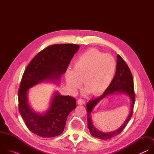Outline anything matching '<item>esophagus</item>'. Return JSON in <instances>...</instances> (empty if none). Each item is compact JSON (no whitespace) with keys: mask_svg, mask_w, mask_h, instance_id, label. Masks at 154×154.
Wrapping results in <instances>:
<instances>
[{"mask_svg":"<svg viewBox=\"0 0 154 154\" xmlns=\"http://www.w3.org/2000/svg\"><path fill=\"white\" fill-rule=\"evenodd\" d=\"M85 103V100L83 99H79L77 101V103L79 105H83Z\"/></svg>","mask_w":154,"mask_h":154,"instance_id":"esophagus-1","label":"esophagus"}]
</instances>
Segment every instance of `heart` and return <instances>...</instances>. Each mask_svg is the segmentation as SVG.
Segmentation results:
<instances>
[{
    "mask_svg": "<svg viewBox=\"0 0 154 154\" xmlns=\"http://www.w3.org/2000/svg\"><path fill=\"white\" fill-rule=\"evenodd\" d=\"M116 68V61L112 55L91 49L77 58L73 70L66 71V80L73 92L80 88L83 81L87 91L97 95L104 92L110 85Z\"/></svg>",
    "mask_w": 154,
    "mask_h": 154,
    "instance_id": "heart-1",
    "label": "heart"
}]
</instances>
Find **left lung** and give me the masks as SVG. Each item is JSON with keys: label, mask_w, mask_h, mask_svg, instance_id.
<instances>
[{"label": "left lung", "mask_w": 154, "mask_h": 154, "mask_svg": "<svg viewBox=\"0 0 154 154\" xmlns=\"http://www.w3.org/2000/svg\"><path fill=\"white\" fill-rule=\"evenodd\" d=\"M115 92L126 93L130 96L132 100L131 112L126 121L119 129L110 133H103L96 130L93 126L92 120L91 119V113L92 112L94 107L100 100L108 94L113 93ZM135 102V94L134 90V83L132 74H131V71L125 61L119 55H118L116 74L110 85L108 86V88L105 90V91L102 96L90 100L86 105V111L88 113V127L89 128L91 135L95 138L105 140L112 138V137H114L116 135L121 133L122 131L127 125V124L129 121L131 116H132Z\"/></svg>", "instance_id": "obj_1"}]
</instances>
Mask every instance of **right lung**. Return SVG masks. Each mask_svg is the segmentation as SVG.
I'll return each mask as SVG.
<instances>
[{
  "instance_id": "right-lung-1",
  "label": "right lung",
  "mask_w": 154,
  "mask_h": 154,
  "mask_svg": "<svg viewBox=\"0 0 154 154\" xmlns=\"http://www.w3.org/2000/svg\"><path fill=\"white\" fill-rule=\"evenodd\" d=\"M79 49L75 44H58L40 51L27 66L18 90L19 111L27 128L42 138H52L63 133L68 115L76 107V99L55 93L48 111L44 115L33 112L27 102L30 88L45 80H58L67 70Z\"/></svg>"
}]
</instances>
